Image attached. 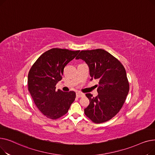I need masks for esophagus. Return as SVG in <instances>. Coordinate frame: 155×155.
Wrapping results in <instances>:
<instances>
[{
  "instance_id": "esophagus-1",
  "label": "esophagus",
  "mask_w": 155,
  "mask_h": 155,
  "mask_svg": "<svg viewBox=\"0 0 155 155\" xmlns=\"http://www.w3.org/2000/svg\"><path fill=\"white\" fill-rule=\"evenodd\" d=\"M76 95H77V97H78V98H80V97H82L84 96V94H82V93H81V92H77V93L76 94Z\"/></svg>"
}]
</instances>
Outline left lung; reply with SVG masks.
I'll use <instances>...</instances> for the list:
<instances>
[{"label":"left lung","mask_w":155,"mask_h":155,"mask_svg":"<svg viewBox=\"0 0 155 155\" xmlns=\"http://www.w3.org/2000/svg\"><path fill=\"white\" fill-rule=\"evenodd\" d=\"M82 59L88 65L91 80H99L98 95H85L90 104L84 109L85 116L100 124L114 117L123 107L129 91L124 66L116 58L102 49L82 50L76 59Z\"/></svg>","instance_id":"obj_1"}]
</instances>
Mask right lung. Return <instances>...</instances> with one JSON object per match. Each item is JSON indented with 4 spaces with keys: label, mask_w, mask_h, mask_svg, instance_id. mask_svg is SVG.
Segmentation results:
<instances>
[{
    "label": "right lung",
    "mask_w": 155,
    "mask_h": 155,
    "mask_svg": "<svg viewBox=\"0 0 155 155\" xmlns=\"http://www.w3.org/2000/svg\"><path fill=\"white\" fill-rule=\"evenodd\" d=\"M79 51L52 48L41 55L29 71L28 90L38 109L49 119L66 114L75 99L74 91H56L55 86L62 78L64 67Z\"/></svg>",
    "instance_id": "add662e5"
}]
</instances>
